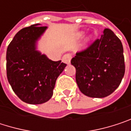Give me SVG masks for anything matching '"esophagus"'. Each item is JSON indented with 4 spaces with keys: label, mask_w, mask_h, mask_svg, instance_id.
Segmentation results:
<instances>
[{
    "label": "esophagus",
    "mask_w": 131,
    "mask_h": 131,
    "mask_svg": "<svg viewBox=\"0 0 131 131\" xmlns=\"http://www.w3.org/2000/svg\"><path fill=\"white\" fill-rule=\"evenodd\" d=\"M70 60H71V55L70 54H65L62 58V61L67 64L70 63Z\"/></svg>",
    "instance_id": "34e87169"
}]
</instances>
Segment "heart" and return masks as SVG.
Here are the masks:
<instances>
[{
  "label": "heart",
  "mask_w": 131,
  "mask_h": 131,
  "mask_svg": "<svg viewBox=\"0 0 131 131\" xmlns=\"http://www.w3.org/2000/svg\"><path fill=\"white\" fill-rule=\"evenodd\" d=\"M79 36H82V33H80V34Z\"/></svg>",
  "instance_id": "b5f03b06"
}]
</instances>
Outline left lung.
<instances>
[{"label":"left lung","instance_id":"1","mask_svg":"<svg viewBox=\"0 0 131 131\" xmlns=\"http://www.w3.org/2000/svg\"><path fill=\"white\" fill-rule=\"evenodd\" d=\"M76 68V81L84 95L104 98L121 83L125 72L124 49L121 40L109 29L86 48L71 59Z\"/></svg>","mask_w":131,"mask_h":131}]
</instances>
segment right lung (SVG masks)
Returning a JSON list of instances; mask_svg holds the SVG:
<instances>
[{"label":"right lung","mask_w":131,"mask_h":131,"mask_svg":"<svg viewBox=\"0 0 131 131\" xmlns=\"http://www.w3.org/2000/svg\"><path fill=\"white\" fill-rule=\"evenodd\" d=\"M32 25L19 30L7 50V77L13 92L24 102L38 105L48 102L58 76L67 66L53 61L36 51V43L47 29Z\"/></svg>","instance_id":"1"}]
</instances>
